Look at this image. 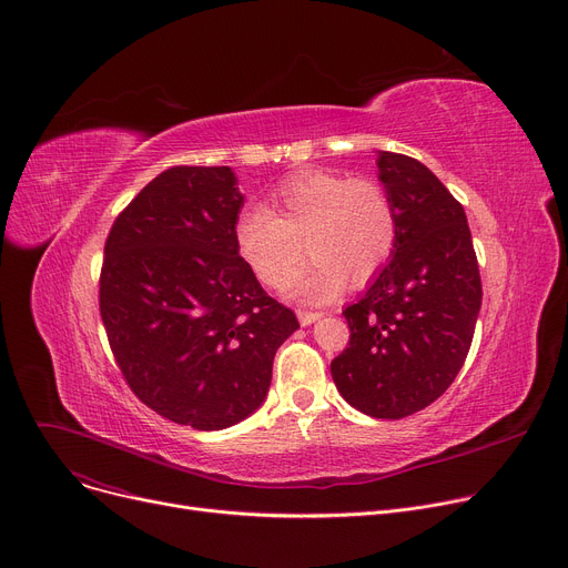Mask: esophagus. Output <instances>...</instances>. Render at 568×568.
I'll return each instance as SVG.
<instances>
[{
    "label": "esophagus",
    "instance_id": "34e87169",
    "mask_svg": "<svg viewBox=\"0 0 568 568\" xmlns=\"http://www.w3.org/2000/svg\"><path fill=\"white\" fill-rule=\"evenodd\" d=\"M296 317H298L301 326H308V324L317 322L322 317V313H317V311H296Z\"/></svg>",
    "mask_w": 568,
    "mask_h": 568
}]
</instances>
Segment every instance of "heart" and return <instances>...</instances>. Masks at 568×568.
Instances as JSON below:
<instances>
[{
	"label": "heart",
	"mask_w": 568,
	"mask_h": 568,
	"mask_svg": "<svg viewBox=\"0 0 568 568\" xmlns=\"http://www.w3.org/2000/svg\"><path fill=\"white\" fill-rule=\"evenodd\" d=\"M233 235L246 267L272 290H285L308 253L315 255L294 294L326 304L343 292L347 278L363 285L386 267L397 246L399 219L379 180L301 171L274 189L264 210L242 212Z\"/></svg>",
	"instance_id": "obj_1"
}]
</instances>
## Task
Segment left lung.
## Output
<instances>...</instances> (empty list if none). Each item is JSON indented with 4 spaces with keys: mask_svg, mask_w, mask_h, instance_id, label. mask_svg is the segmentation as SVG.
<instances>
[{
    "mask_svg": "<svg viewBox=\"0 0 568 568\" xmlns=\"http://www.w3.org/2000/svg\"><path fill=\"white\" fill-rule=\"evenodd\" d=\"M399 235L393 260L343 311L347 349L333 382L354 408L399 420L436 402L459 374L481 306V278L464 205L418 160L379 150Z\"/></svg>",
    "mask_w": 568,
    "mask_h": 568,
    "instance_id": "obj_1",
    "label": "left lung"
}]
</instances>
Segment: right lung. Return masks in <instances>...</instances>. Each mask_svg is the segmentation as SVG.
Returning <instances> with one entry per match:
<instances>
[{
    "label": "right lung",
    "mask_w": 568,
    "mask_h": 568,
    "mask_svg": "<svg viewBox=\"0 0 568 568\" xmlns=\"http://www.w3.org/2000/svg\"><path fill=\"white\" fill-rule=\"evenodd\" d=\"M244 205L229 166H173L113 221L100 315L132 393L203 432L251 415L296 315L262 290L235 246Z\"/></svg>",
    "instance_id": "obj_1"
}]
</instances>
